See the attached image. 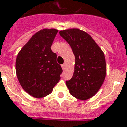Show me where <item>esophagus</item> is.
<instances>
[{
  "instance_id": "34e87169",
  "label": "esophagus",
  "mask_w": 127,
  "mask_h": 127,
  "mask_svg": "<svg viewBox=\"0 0 127 127\" xmlns=\"http://www.w3.org/2000/svg\"><path fill=\"white\" fill-rule=\"evenodd\" d=\"M65 65H66L65 64H62V68L63 70H64V69L65 68Z\"/></svg>"
}]
</instances>
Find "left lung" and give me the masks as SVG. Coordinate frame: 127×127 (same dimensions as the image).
<instances>
[{"label":"left lung","instance_id":"8db88e82","mask_svg":"<svg viewBox=\"0 0 127 127\" xmlns=\"http://www.w3.org/2000/svg\"><path fill=\"white\" fill-rule=\"evenodd\" d=\"M59 34L70 45L75 57L72 77L66 81L70 94L86 100L97 93L106 74L104 52L91 36L79 29L62 30Z\"/></svg>","mask_w":127,"mask_h":127}]
</instances>
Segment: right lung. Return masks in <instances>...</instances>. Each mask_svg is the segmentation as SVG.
<instances>
[{
	"label": "right lung",
	"mask_w": 127,
	"mask_h": 127,
	"mask_svg": "<svg viewBox=\"0 0 127 127\" xmlns=\"http://www.w3.org/2000/svg\"><path fill=\"white\" fill-rule=\"evenodd\" d=\"M58 32L56 29H43L33 35L18 52L16 72L18 82L28 94L42 98L51 93L60 79L61 65L51 50Z\"/></svg>",
	"instance_id": "1"
}]
</instances>
